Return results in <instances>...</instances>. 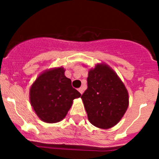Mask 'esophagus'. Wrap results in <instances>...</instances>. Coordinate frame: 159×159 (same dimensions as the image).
<instances>
[{"label": "esophagus", "mask_w": 159, "mask_h": 159, "mask_svg": "<svg viewBox=\"0 0 159 159\" xmlns=\"http://www.w3.org/2000/svg\"><path fill=\"white\" fill-rule=\"evenodd\" d=\"M78 91H79V92H80V93L81 95H82V94L84 93V88H80L78 89Z\"/></svg>", "instance_id": "esophagus-1"}]
</instances>
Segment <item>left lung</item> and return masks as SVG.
<instances>
[{"instance_id":"8db88e82","label":"left lung","mask_w":159,"mask_h":159,"mask_svg":"<svg viewBox=\"0 0 159 159\" xmlns=\"http://www.w3.org/2000/svg\"><path fill=\"white\" fill-rule=\"evenodd\" d=\"M90 123L107 129L117 124L128 107L129 98L116 73L106 64L90 70L88 89L81 96Z\"/></svg>"}]
</instances>
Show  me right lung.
<instances>
[{
	"instance_id": "1",
	"label": "right lung",
	"mask_w": 159,
	"mask_h": 159,
	"mask_svg": "<svg viewBox=\"0 0 159 159\" xmlns=\"http://www.w3.org/2000/svg\"><path fill=\"white\" fill-rule=\"evenodd\" d=\"M81 94L73 88L71 80L58 67L39 75L30 88V102L37 116L45 123L62 120L69 111L73 99Z\"/></svg>"
}]
</instances>
